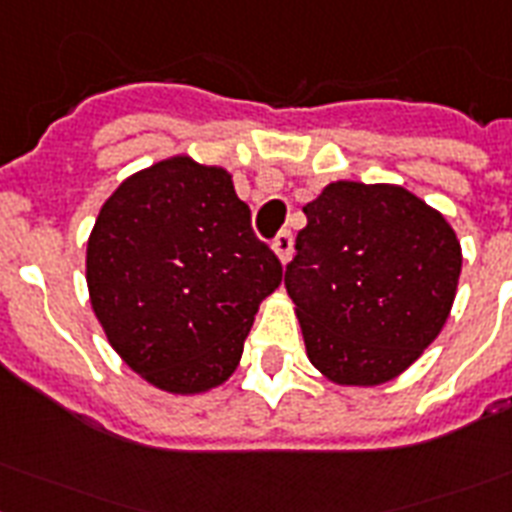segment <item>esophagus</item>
<instances>
[{
  "mask_svg": "<svg viewBox=\"0 0 512 512\" xmlns=\"http://www.w3.org/2000/svg\"><path fill=\"white\" fill-rule=\"evenodd\" d=\"M292 244H295V239H292V233L289 231H281L276 239H273V252H276V257L281 260V265L289 263V257H292Z\"/></svg>",
  "mask_w": 512,
  "mask_h": 512,
  "instance_id": "34e87169",
  "label": "esophagus"
}]
</instances>
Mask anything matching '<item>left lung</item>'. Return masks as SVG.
<instances>
[{
  "mask_svg": "<svg viewBox=\"0 0 512 512\" xmlns=\"http://www.w3.org/2000/svg\"><path fill=\"white\" fill-rule=\"evenodd\" d=\"M287 292L311 364L374 388L422 356L452 313L462 247L446 217L393 183L337 180L303 207Z\"/></svg>",
  "mask_w": 512,
  "mask_h": 512,
  "instance_id": "1",
  "label": "left lung"
}]
</instances>
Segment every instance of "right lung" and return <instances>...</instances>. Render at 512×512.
Wrapping results in <instances>:
<instances>
[{"label":"right lung","instance_id":"obj_1","mask_svg":"<svg viewBox=\"0 0 512 512\" xmlns=\"http://www.w3.org/2000/svg\"><path fill=\"white\" fill-rule=\"evenodd\" d=\"M281 279L231 172L185 154L122 180L87 239L90 305L106 340L172 396L207 393L236 372Z\"/></svg>","mask_w":512,"mask_h":512}]
</instances>
